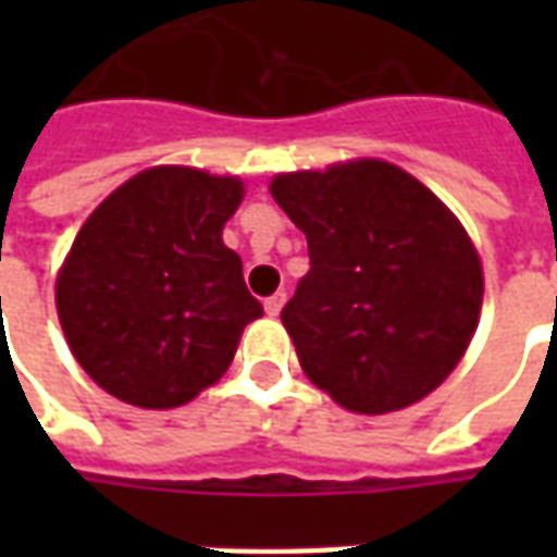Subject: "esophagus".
<instances>
[{"instance_id":"obj_1","label":"esophagus","mask_w":557,"mask_h":557,"mask_svg":"<svg viewBox=\"0 0 557 557\" xmlns=\"http://www.w3.org/2000/svg\"><path fill=\"white\" fill-rule=\"evenodd\" d=\"M283 304H286V292H277V295H271V298H265V313L268 315H280Z\"/></svg>"}]
</instances>
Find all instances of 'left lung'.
<instances>
[{
	"mask_svg": "<svg viewBox=\"0 0 557 557\" xmlns=\"http://www.w3.org/2000/svg\"><path fill=\"white\" fill-rule=\"evenodd\" d=\"M268 190L310 247V271L280 313L307 379L355 414L430 397L483 307V265L459 218L379 158L277 172Z\"/></svg>",
	"mask_w": 557,
	"mask_h": 557,
	"instance_id": "obj_1",
	"label": "left lung"
}]
</instances>
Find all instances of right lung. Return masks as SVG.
Segmentation results:
<instances>
[{"mask_svg": "<svg viewBox=\"0 0 557 557\" xmlns=\"http://www.w3.org/2000/svg\"><path fill=\"white\" fill-rule=\"evenodd\" d=\"M244 182L148 166L79 226L55 274V313L95 385L137 409H178L230 370L262 304L223 244Z\"/></svg>", "mask_w": 557, "mask_h": 557, "instance_id": "add662e5", "label": "right lung"}]
</instances>
